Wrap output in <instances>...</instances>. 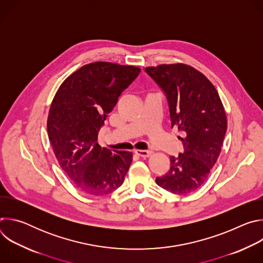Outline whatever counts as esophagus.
Instances as JSON below:
<instances>
[{
    "instance_id": "obj_1",
    "label": "esophagus",
    "mask_w": 263,
    "mask_h": 263,
    "mask_svg": "<svg viewBox=\"0 0 263 263\" xmlns=\"http://www.w3.org/2000/svg\"><path fill=\"white\" fill-rule=\"evenodd\" d=\"M134 153H135L136 155L140 156V157H143V158L148 157L149 155L152 154V152H151V151H146V149H135Z\"/></svg>"
}]
</instances>
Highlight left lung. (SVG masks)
<instances>
[{
    "instance_id": "left-lung-1",
    "label": "left lung",
    "mask_w": 263,
    "mask_h": 263,
    "mask_svg": "<svg viewBox=\"0 0 263 263\" xmlns=\"http://www.w3.org/2000/svg\"><path fill=\"white\" fill-rule=\"evenodd\" d=\"M145 71L165 92L172 127L183 131L184 153L171 157L170 171L156 183L174 195L196 192L215 164L227 130L221 100L205 74L185 63L147 66Z\"/></svg>"
}]
</instances>
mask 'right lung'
Instances as JSON below:
<instances>
[{"instance_id": "obj_1", "label": "right lung", "mask_w": 263, "mask_h": 263, "mask_svg": "<svg viewBox=\"0 0 263 263\" xmlns=\"http://www.w3.org/2000/svg\"><path fill=\"white\" fill-rule=\"evenodd\" d=\"M140 68L107 61L83 65L62 82L49 110L47 128L57 161L73 185L91 196L118 190L133 154L102 147L98 134L119 97Z\"/></svg>"}]
</instances>
